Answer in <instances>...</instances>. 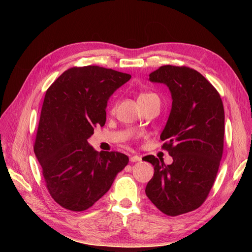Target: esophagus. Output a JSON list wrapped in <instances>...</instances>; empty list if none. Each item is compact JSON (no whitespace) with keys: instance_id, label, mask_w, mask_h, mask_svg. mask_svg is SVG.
I'll use <instances>...</instances> for the list:
<instances>
[{"instance_id":"esophagus-1","label":"esophagus","mask_w":252,"mask_h":252,"mask_svg":"<svg viewBox=\"0 0 252 252\" xmlns=\"http://www.w3.org/2000/svg\"><path fill=\"white\" fill-rule=\"evenodd\" d=\"M129 160H130L131 162H138V161H141V157L138 156V155L130 156V157H129Z\"/></svg>"}]
</instances>
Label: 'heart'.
<instances>
[{
    "mask_svg": "<svg viewBox=\"0 0 252 252\" xmlns=\"http://www.w3.org/2000/svg\"><path fill=\"white\" fill-rule=\"evenodd\" d=\"M153 96H155V95L152 94V93H142V94L139 95L138 100H140V99H148V98H151Z\"/></svg>",
    "mask_w": 252,
    "mask_h": 252,
    "instance_id": "obj_1",
    "label": "heart"
}]
</instances>
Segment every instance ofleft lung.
Listing matches in <instances>:
<instances>
[{"instance_id": "8db88e82", "label": "left lung", "mask_w": 252, "mask_h": 252, "mask_svg": "<svg viewBox=\"0 0 252 252\" xmlns=\"http://www.w3.org/2000/svg\"><path fill=\"white\" fill-rule=\"evenodd\" d=\"M149 81L165 85L171 94L160 139L173 163L143 157L154 166L145 192L163 214L176 217L199 207L213 188L223 149V106L214 86L192 68L164 65L149 74Z\"/></svg>"}]
</instances>
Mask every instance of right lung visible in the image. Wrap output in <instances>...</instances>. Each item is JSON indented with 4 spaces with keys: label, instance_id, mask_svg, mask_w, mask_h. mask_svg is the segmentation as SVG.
I'll list each match as a JSON object with an SVG mask.
<instances>
[{
    "label": "right lung",
    "instance_id": "right-lung-1",
    "mask_svg": "<svg viewBox=\"0 0 252 252\" xmlns=\"http://www.w3.org/2000/svg\"><path fill=\"white\" fill-rule=\"evenodd\" d=\"M130 77L100 66L72 67L47 90L34 154L52 198L62 207L88 209L127 165L126 155L98 152L88 139L97 125H105L109 98Z\"/></svg>",
    "mask_w": 252,
    "mask_h": 252
}]
</instances>
